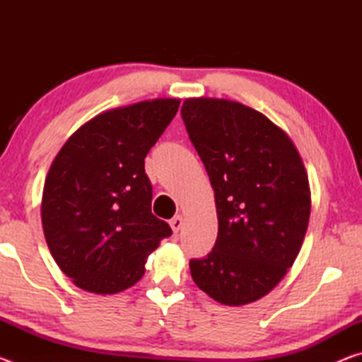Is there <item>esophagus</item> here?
Here are the masks:
<instances>
[{
  "label": "esophagus",
  "instance_id": "esophagus-1",
  "mask_svg": "<svg viewBox=\"0 0 362 362\" xmlns=\"http://www.w3.org/2000/svg\"><path fill=\"white\" fill-rule=\"evenodd\" d=\"M170 228H173V231L174 233H177L179 231L180 228H182V225H183V217L182 216H175L173 220H170Z\"/></svg>",
  "mask_w": 362,
  "mask_h": 362
}]
</instances>
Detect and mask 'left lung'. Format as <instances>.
<instances>
[{
	"label": "left lung",
	"instance_id": "1",
	"mask_svg": "<svg viewBox=\"0 0 362 362\" xmlns=\"http://www.w3.org/2000/svg\"><path fill=\"white\" fill-rule=\"evenodd\" d=\"M182 118L216 196L214 249L189 260L194 284L216 302L246 305L284 278L302 249L311 198L289 136L257 110L225 99H187Z\"/></svg>",
	"mask_w": 362,
	"mask_h": 362
}]
</instances>
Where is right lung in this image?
Returning a JSON list of instances; mask_svg holds the SVG:
<instances>
[{
    "label": "right lung",
    "instance_id": "add662e5",
    "mask_svg": "<svg viewBox=\"0 0 362 362\" xmlns=\"http://www.w3.org/2000/svg\"><path fill=\"white\" fill-rule=\"evenodd\" d=\"M155 99L94 116L49 168L42 231L59 268L79 289L116 293L137 283L170 226L151 214L145 156L179 110Z\"/></svg>",
    "mask_w": 362,
    "mask_h": 362
}]
</instances>
